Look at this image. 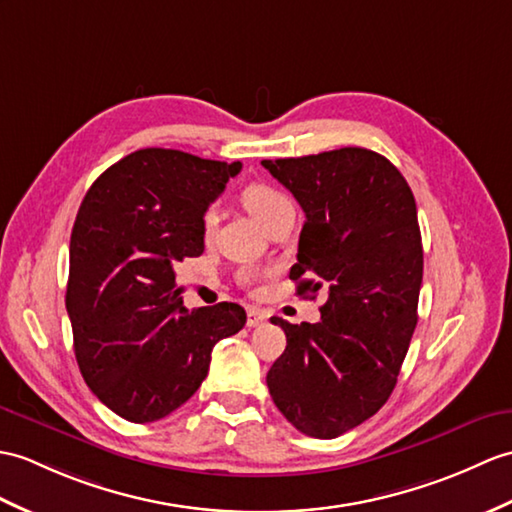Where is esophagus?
<instances>
[{"label": "esophagus", "mask_w": 512, "mask_h": 512, "mask_svg": "<svg viewBox=\"0 0 512 512\" xmlns=\"http://www.w3.org/2000/svg\"><path fill=\"white\" fill-rule=\"evenodd\" d=\"M266 320H268V314L264 310H259V307H248V312H246L248 327H259V325H264Z\"/></svg>", "instance_id": "obj_1"}]
</instances>
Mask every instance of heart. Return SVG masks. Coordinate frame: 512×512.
I'll use <instances>...</instances> for the list:
<instances>
[{
	"label": "heart",
	"instance_id": "1",
	"mask_svg": "<svg viewBox=\"0 0 512 512\" xmlns=\"http://www.w3.org/2000/svg\"><path fill=\"white\" fill-rule=\"evenodd\" d=\"M240 200H242V205L251 211V216L255 220H259L261 224H264L268 220V216H272V213H275L279 207L292 205L290 196L270 183H248L240 192ZM213 227H216V211L209 207L202 211V216H200L202 235L209 237ZM257 277H259V272L255 268H244L240 272L242 283H253Z\"/></svg>",
	"mask_w": 512,
	"mask_h": 512
}]
</instances>
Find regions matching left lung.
Wrapping results in <instances>:
<instances>
[{
	"mask_svg": "<svg viewBox=\"0 0 512 512\" xmlns=\"http://www.w3.org/2000/svg\"><path fill=\"white\" fill-rule=\"evenodd\" d=\"M261 165L305 211L290 270L296 292L327 296L320 323L270 318L288 344L266 384L296 430L336 438L388 401L417 327L423 281L417 202L395 165L366 148Z\"/></svg>",
	"mask_w": 512,
	"mask_h": 512,
	"instance_id": "8db88e82",
	"label": "left lung"
}]
</instances>
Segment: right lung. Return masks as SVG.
<instances>
[{"instance_id":"1","label":"right lung","mask_w":512,"mask_h":512,"mask_svg":"<svg viewBox=\"0 0 512 512\" xmlns=\"http://www.w3.org/2000/svg\"><path fill=\"white\" fill-rule=\"evenodd\" d=\"M242 163L144 148L91 185L69 242L67 314L74 351L106 408L152 423L207 377L211 349L246 323L244 307L187 312L176 266L205 251L200 216Z\"/></svg>"}]
</instances>
